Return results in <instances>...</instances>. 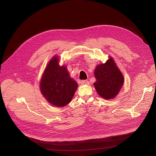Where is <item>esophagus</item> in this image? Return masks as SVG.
I'll return each instance as SVG.
<instances>
[{"instance_id":"1","label":"esophagus","mask_w":156,"mask_h":156,"mask_svg":"<svg viewBox=\"0 0 156 156\" xmlns=\"http://www.w3.org/2000/svg\"><path fill=\"white\" fill-rule=\"evenodd\" d=\"M90 82L88 80H82L81 81V85H89Z\"/></svg>"}]
</instances>
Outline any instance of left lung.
<instances>
[{"instance_id": "obj_1", "label": "left lung", "mask_w": 156, "mask_h": 156, "mask_svg": "<svg viewBox=\"0 0 156 156\" xmlns=\"http://www.w3.org/2000/svg\"><path fill=\"white\" fill-rule=\"evenodd\" d=\"M96 81L93 83L102 98L109 100L116 97L123 85L124 78L113 58L98 65L94 71Z\"/></svg>"}]
</instances>
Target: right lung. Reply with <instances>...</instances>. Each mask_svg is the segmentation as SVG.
Segmentation results:
<instances>
[{
  "instance_id": "right-lung-1",
  "label": "right lung",
  "mask_w": 156,
  "mask_h": 156,
  "mask_svg": "<svg viewBox=\"0 0 156 156\" xmlns=\"http://www.w3.org/2000/svg\"><path fill=\"white\" fill-rule=\"evenodd\" d=\"M59 61L54 56L49 61L40 81V90L51 104L61 107L71 101L78 83L70 77L66 66L59 65Z\"/></svg>"
}]
</instances>
